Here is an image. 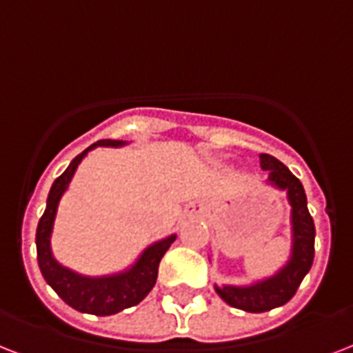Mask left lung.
Masks as SVG:
<instances>
[{
  "instance_id": "1",
  "label": "left lung",
  "mask_w": 353,
  "mask_h": 353,
  "mask_svg": "<svg viewBox=\"0 0 353 353\" xmlns=\"http://www.w3.org/2000/svg\"><path fill=\"white\" fill-rule=\"evenodd\" d=\"M259 165L269 171V182L288 193L291 204V234L293 248L289 261L276 274L250 285H215V291L226 304L248 313H263L288 304L310 272L315 256V225L307 210L304 185L280 160L270 154H259Z\"/></svg>"
}]
</instances>
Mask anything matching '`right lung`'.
Here are the masks:
<instances>
[{"label": "right lung", "instance_id": "1", "mask_svg": "<svg viewBox=\"0 0 353 353\" xmlns=\"http://www.w3.org/2000/svg\"><path fill=\"white\" fill-rule=\"evenodd\" d=\"M127 141L121 139H99L94 145H90L86 151H83L79 157L72 160L64 173L54 180L48 195V204L43 212L42 219L37 228V252L38 265L42 270V276L46 278L53 291L64 300L65 304L72 305L73 310L81 313H90V315H116L119 311L132 307L139 304L151 293L158 278V265L163 254L168 252L171 243L176 239V236H169L165 239L152 243L139 254V258L130 265L128 269L108 276H84L75 270L62 267V265L53 258L51 252V234H53L54 217L59 210V202L72 182L73 174L77 171L79 163L88 154V151L95 147H123Z\"/></svg>", "mask_w": 353, "mask_h": 353}]
</instances>
